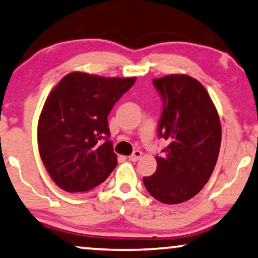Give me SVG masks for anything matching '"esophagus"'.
I'll return each instance as SVG.
<instances>
[{"label":"esophagus","mask_w":258,"mask_h":258,"mask_svg":"<svg viewBox=\"0 0 258 258\" xmlns=\"http://www.w3.org/2000/svg\"><path fill=\"white\" fill-rule=\"evenodd\" d=\"M141 157H143V152L139 151V150H137V151L133 152V154L130 155L128 159H130L131 161H138Z\"/></svg>","instance_id":"obj_1"}]
</instances>
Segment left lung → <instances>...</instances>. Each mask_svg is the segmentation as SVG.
Segmentation results:
<instances>
[{"mask_svg":"<svg viewBox=\"0 0 258 258\" xmlns=\"http://www.w3.org/2000/svg\"><path fill=\"white\" fill-rule=\"evenodd\" d=\"M164 100L158 134L168 143L144 184L154 199L177 205L194 198L208 182L221 146L220 117L200 82L188 75L153 79Z\"/></svg>","mask_w":258,"mask_h":258,"instance_id":"left-lung-1","label":"left lung"}]
</instances>
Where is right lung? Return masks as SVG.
Segmentation results:
<instances>
[{"label":"right lung","mask_w":258,"mask_h":258,"mask_svg":"<svg viewBox=\"0 0 258 258\" xmlns=\"http://www.w3.org/2000/svg\"><path fill=\"white\" fill-rule=\"evenodd\" d=\"M136 79L76 71L50 92L38 119V150L49 175L63 190H91L115 168L107 115Z\"/></svg>","instance_id":"obj_1"}]
</instances>
